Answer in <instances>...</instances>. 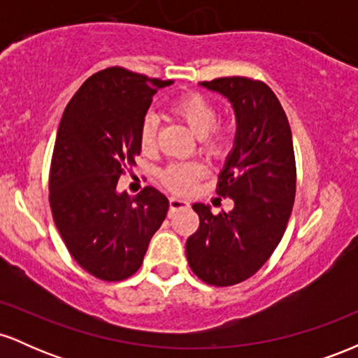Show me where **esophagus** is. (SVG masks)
<instances>
[{
  "mask_svg": "<svg viewBox=\"0 0 358 358\" xmlns=\"http://www.w3.org/2000/svg\"><path fill=\"white\" fill-rule=\"evenodd\" d=\"M188 205H190V203H188L185 199H178V196H171V199H170V210L171 212L180 210V208L188 207Z\"/></svg>",
  "mask_w": 358,
  "mask_h": 358,
  "instance_id": "esophagus-1",
  "label": "esophagus"
}]
</instances>
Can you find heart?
<instances>
[{"label":"heart","instance_id":"1","mask_svg":"<svg viewBox=\"0 0 358 358\" xmlns=\"http://www.w3.org/2000/svg\"><path fill=\"white\" fill-rule=\"evenodd\" d=\"M173 113L192 129L199 138L200 151L212 159H222L232 148V131L225 124H219V110L210 101L200 94H183L173 102ZM156 119L148 114L139 127V141L143 150L150 151L156 143ZM205 173L202 163H171L163 171V183L176 193H188Z\"/></svg>","mask_w":358,"mask_h":358}]
</instances>
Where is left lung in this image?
<instances>
[{"label":"left lung","mask_w":358,"mask_h":358,"mask_svg":"<svg viewBox=\"0 0 358 358\" xmlns=\"http://www.w3.org/2000/svg\"><path fill=\"white\" fill-rule=\"evenodd\" d=\"M202 85L227 97L236 110V148L215 188L234 200V208L213 215L193 205L200 225L187 241V259L196 278L225 287L254 276L285 236L296 196V159L286 113L268 84L220 77Z\"/></svg>","instance_id":"8db88e82"}]
</instances>
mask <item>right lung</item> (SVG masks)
Listing matches in <instances>:
<instances>
[{
    "instance_id": "1",
    "label": "right lung",
    "mask_w": 358,
    "mask_h": 358,
    "mask_svg": "<svg viewBox=\"0 0 358 358\" xmlns=\"http://www.w3.org/2000/svg\"><path fill=\"white\" fill-rule=\"evenodd\" d=\"M171 80L108 67L89 77L62 116L53 146L48 202L62 241L82 269L122 281L141 268L170 202L145 187L116 192L141 153L139 127L158 89Z\"/></svg>"
}]
</instances>
